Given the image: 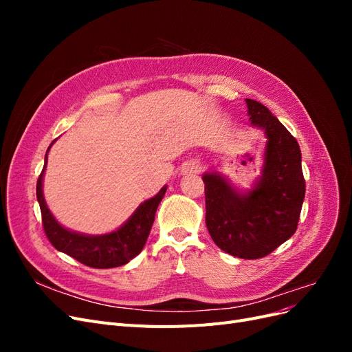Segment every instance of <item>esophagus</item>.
<instances>
[{
    "instance_id": "34e87169",
    "label": "esophagus",
    "mask_w": 352,
    "mask_h": 352,
    "mask_svg": "<svg viewBox=\"0 0 352 352\" xmlns=\"http://www.w3.org/2000/svg\"><path fill=\"white\" fill-rule=\"evenodd\" d=\"M201 170V163L198 160H188V162L182 166V175H192V173H198Z\"/></svg>"
}]
</instances>
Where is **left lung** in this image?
<instances>
[{
  "label": "left lung",
  "mask_w": 352,
  "mask_h": 352,
  "mask_svg": "<svg viewBox=\"0 0 352 352\" xmlns=\"http://www.w3.org/2000/svg\"><path fill=\"white\" fill-rule=\"evenodd\" d=\"M250 122L265 135L261 176L239 190L217 172L202 175L206 225L220 250L243 260L265 257L298 226L305 197L301 150L295 138L258 101L247 98Z\"/></svg>",
  "instance_id": "obj_1"
}]
</instances>
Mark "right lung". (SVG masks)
<instances>
[{"mask_svg": "<svg viewBox=\"0 0 352 352\" xmlns=\"http://www.w3.org/2000/svg\"><path fill=\"white\" fill-rule=\"evenodd\" d=\"M54 142L56 141H52V144ZM51 145L47 150L45 164L36 184V198L41 207L42 225L52 247L94 269H111L129 263L144 248L154 223L155 211L166 194L167 186L160 189L155 197L144 201L117 230L105 233V235H85V233L66 229L51 214L44 192H42V180H44Z\"/></svg>", "mask_w": 352, "mask_h": 352, "instance_id": "add662e5", "label": "right lung"}]
</instances>
